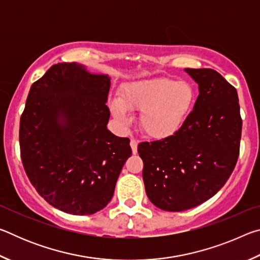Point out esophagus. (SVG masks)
Returning a JSON list of instances; mask_svg holds the SVG:
<instances>
[{"mask_svg":"<svg viewBox=\"0 0 260 260\" xmlns=\"http://www.w3.org/2000/svg\"><path fill=\"white\" fill-rule=\"evenodd\" d=\"M138 144H139L138 140L131 139V148H132V151H133V153L138 152Z\"/></svg>","mask_w":260,"mask_h":260,"instance_id":"34e87169","label":"esophagus"}]
</instances>
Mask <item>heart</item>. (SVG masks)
<instances>
[{
	"mask_svg": "<svg viewBox=\"0 0 260 260\" xmlns=\"http://www.w3.org/2000/svg\"><path fill=\"white\" fill-rule=\"evenodd\" d=\"M195 101L190 83L169 78L144 79L129 82L121 88L119 100L109 102L113 116L128 124V110H140V126L155 139L174 134L183 124Z\"/></svg>",
	"mask_w": 260,
	"mask_h": 260,
	"instance_id": "heart-1",
	"label": "heart"
}]
</instances>
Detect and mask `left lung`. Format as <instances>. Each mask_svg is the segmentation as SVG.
I'll return each mask as SVG.
<instances>
[{
  "label": "left lung",
  "mask_w": 260,
  "mask_h": 260,
  "mask_svg": "<svg viewBox=\"0 0 260 260\" xmlns=\"http://www.w3.org/2000/svg\"><path fill=\"white\" fill-rule=\"evenodd\" d=\"M199 83L192 111L173 135L141 142L143 182L151 203L179 212L204 203L230 179L240 155L239 96L212 69H184Z\"/></svg>",
  "instance_id": "left-lung-1"
}]
</instances>
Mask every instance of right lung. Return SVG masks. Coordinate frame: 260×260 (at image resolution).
Here are the masks:
<instances>
[{
    "label": "right lung",
    "mask_w": 260,
    "mask_h": 260,
    "mask_svg": "<svg viewBox=\"0 0 260 260\" xmlns=\"http://www.w3.org/2000/svg\"><path fill=\"white\" fill-rule=\"evenodd\" d=\"M109 89L108 76L77 63L52 65L30 86L19 125L21 161L37 191L63 212L104 209L132 155L129 139L107 128Z\"/></svg>",
    "instance_id": "add662e5"
}]
</instances>
